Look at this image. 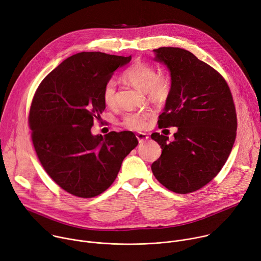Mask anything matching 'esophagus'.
Masks as SVG:
<instances>
[{
    "label": "esophagus",
    "mask_w": 261,
    "mask_h": 261,
    "mask_svg": "<svg viewBox=\"0 0 261 261\" xmlns=\"http://www.w3.org/2000/svg\"><path fill=\"white\" fill-rule=\"evenodd\" d=\"M136 137H137V139H138L139 142H143V141H145V140L148 139L147 134H146V133H141V132L137 133V134H136Z\"/></svg>",
    "instance_id": "obj_1"
}]
</instances>
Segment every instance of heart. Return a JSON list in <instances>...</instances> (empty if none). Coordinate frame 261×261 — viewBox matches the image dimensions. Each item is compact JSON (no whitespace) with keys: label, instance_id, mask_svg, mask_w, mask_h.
<instances>
[{"label":"heart","instance_id":"obj_1","mask_svg":"<svg viewBox=\"0 0 261 261\" xmlns=\"http://www.w3.org/2000/svg\"><path fill=\"white\" fill-rule=\"evenodd\" d=\"M124 79L142 92H147L153 98H164L169 91V80L166 76H157L155 67L145 63H135L124 72ZM103 101L111 107L116 104V83L109 81L103 89ZM154 114L151 110L128 113L123 119V125L132 130H143Z\"/></svg>","mask_w":261,"mask_h":261}]
</instances>
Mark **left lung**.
<instances>
[{
  "mask_svg": "<svg viewBox=\"0 0 261 261\" xmlns=\"http://www.w3.org/2000/svg\"><path fill=\"white\" fill-rule=\"evenodd\" d=\"M153 51L171 79L159 127L177 131L172 141L151 135L162 148L152 171L172 192H194L219 173L231 152L238 126L233 99L221 74L192 53L178 47Z\"/></svg>",
  "mask_w": 261,
  "mask_h": 261,
  "instance_id": "1",
  "label": "left lung"
}]
</instances>
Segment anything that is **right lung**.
Returning a JSON list of instances; mask_svg holds the SVG:
<instances>
[{
  "instance_id": "right-lung-1",
  "label": "right lung",
  "mask_w": 261,
  "mask_h": 261,
  "mask_svg": "<svg viewBox=\"0 0 261 261\" xmlns=\"http://www.w3.org/2000/svg\"><path fill=\"white\" fill-rule=\"evenodd\" d=\"M131 56L80 53L41 82L29 124L37 156L48 175L68 193L95 197L110 187L124 158L138 144L131 131L93 135L105 109L103 89Z\"/></svg>"
}]
</instances>
